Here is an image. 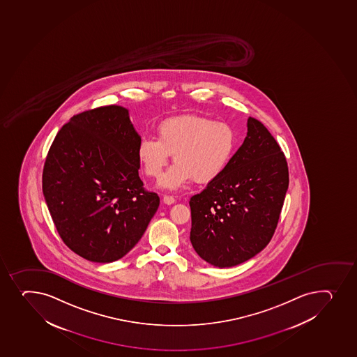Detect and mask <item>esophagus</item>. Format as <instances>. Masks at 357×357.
<instances>
[{
    "label": "esophagus",
    "instance_id": "34e87169",
    "mask_svg": "<svg viewBox=\"0 0 357 357\" xmlns=\"http://www.w3.org/2000/svg\"><path fill=\"white\" fill-rule=\"evenodd\" d=\"M162 202H165L166 205H172L176 202V199L173 198L172 195H164Z\"/></svg>",
    "mask_w": 357,
    "mask_h": 357
}]
</instances>
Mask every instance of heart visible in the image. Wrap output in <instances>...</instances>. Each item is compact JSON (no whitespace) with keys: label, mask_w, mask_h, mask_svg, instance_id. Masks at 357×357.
I'll use <instances>...</instances> for the list:
<instances>
[{"label":"heart","mask_w":357,"mask_h":357,"mask_svg":"<svg viewBox=\"0 0 357 357\" xmlns=\"http://www.w3.org/2000/svg\"><path fill=\"white\" fill-rule=\"evenodd\" d=\"M238 150V136L226 121L200 116L169 118L157 126V138L143 137L138 158L144 172L158 179L174 155L176 165L162 176V186L171 190L195 181L210 184L231 165Z\"/></svg>","instance_id":"b5f03b06"}]
</instances>
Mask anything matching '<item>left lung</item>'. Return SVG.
Here are the masks:
<instances>
[{
  "label": "left lung",
  "mask_w": 357,
  "mask_h": 357,
  "mask_svg": "<svg viewBox=\"0 0 357 357\" xmlns=\"http://www.w3.org/2000/svg\"><path fill=\"white\" fill-rule=\"evenodd\" d=\"M248 132L222 176L190 199V240L199 257L220 268L245 262L272 240L289 173L279 144L261 121Z\"/></svg>",
  "instance_id": "obj_1"
}]
</instances>
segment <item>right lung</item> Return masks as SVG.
<instances>
[{"mask_svg": "<svg viewBox=\"0 0 357 357\" xmlns=\"http://www.w3.org/2000/svg\"><path fill=\"white\" fill-rule=\"evenodd\" d=\"M140 137L118 105L75 114L45 158L42 188L61 239L92 262L124 257L146 231L159 197L138 176Z\"/></svg>", "mask_w": 357, "mask_h": 357, "instance_id": "right-lung-1", "label": "right lung"}]
</instances>
